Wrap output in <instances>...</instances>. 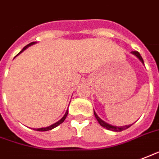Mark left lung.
Instances as JSON below:
<instances>
[{"label":"left lung","instance_id":"obj_1","mask_svg":"<svg viewBox=\"0 0 159 159\" xmlns=\"http://www.w3.org/2000/svg\"><path fill=\"white\" fill-rule=\"evenodd\" d=\"M132 53L134 54V55H135L137 57H138L140 60L141 61V62L142 63H144V61H143V59H142V57H141V54L138 52H136V51H135V52H132ZM94 114H95V117H96V119H97V121H98V123L100 124L102 126V127H104V128H106L107 129H108V130H112V131H116V132H119V131H123V130H125V129H126L129 128L130 126L133 125H125V126H113V125H108V124H107V123H105L104 121H102V119L99 118V117L97 116V114L96 113H95V111H94Z\"/></svg>","mask_w":159,"mask_h":159}]
</instances>
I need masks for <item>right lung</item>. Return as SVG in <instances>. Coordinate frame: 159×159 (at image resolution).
<instances>
[{
  "mask_svg": "<svg viewBox=\"0 0 159 159\" xmlns=\"http://www.w3.org/2000/svg\"><path fill=\"white\" fill-rule=\"evenodd\" d=\"M34 43H35V42H31V43H30L29 45H27V46H24V48H23V50H22V51H21L20 52L18 53V54H20V53L22 52H24V50L26 49V48H28L29 46H30L31 45H33V44H34ZM18 55H17V56H18ZM68 110H67V112H66L65 115H64V116L62 117V119H60L59 121H57V122L55 123V124H53V125H51V126H48V127H46V128L36 129V130H37V131H47V130H51V129H54V128H55V127H57V126H58L59 125H61V124H62V123L63 122L64 120H65L66 117H67V115H68Z\"/></svg>",
  "mask_w": 159,
  "mask_h": 159,
  "instance_id": "add662e5",
  "label": "right lung"
}]
</instances>
